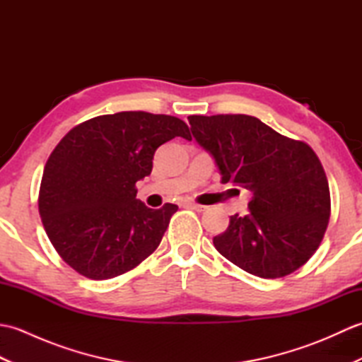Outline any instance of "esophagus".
<instances>
[{
    "mask_svg": "<svg viewBox=\"0 0 362 362\" xmlns=\"http://www.w3.org/2000/svg\"><path fill=\"white\" fill-rule=\"evenodd\" d=\"M185 205L188 206V209H191V210H196V211H205V210H206V206H205V205L196 204V202H193V201H187V202H185Z\"/></svg>",
    "mask_w": 362,
    "mask_h": 362,
    "instance_id": "34e87169",
    "label": "esophagus"
}]
</instances>
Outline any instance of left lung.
<instances>
[{"mask_svg": "<svg viewBox=\"0 0 362 362\" xmlns=\"http://www.w3.org/2000/svg\"><path fill=\"white\" fill-rule=\"evenodd\" d=\"M191 132L209 151L222 183L250 191L249 213L233 214L213 244L243 271L280 279L302 267L324 240L332 201L316 152L249 115H191Z\"/></svg>", "mask_w": 362, "mask_h": 362, "instance_id": "8db88e82", "label": "left lung"}]
</instances>
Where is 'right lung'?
<instances>
[{"mask_svg":"<svg viewBox=\"0 0 362 362\" xmlns=\"http://www.w3.org/2000/svg\"><path fill=\"white\" fill-rule=\"evenodd\" d=\"M188 126L171 115L119 112L81 122L54 148L38 191V213L54 249L76 272L107 280L132 271L158 247L173 214L136 199L158 146Z\"/></svg>","mask_w":362,"mask_h":362,"instance_id":"1","label":"right lung"}]
</instances>
